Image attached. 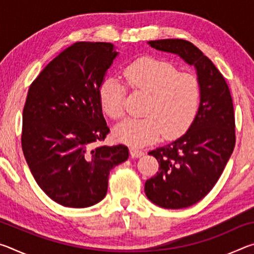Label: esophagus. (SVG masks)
<instances>
[{
	"label": "esophagus",
	"mask_w": 254,
	"mask_h": 254,
	"mask_svg": "<svg viewBox=\"0 0 254 254\" xmlns=\"http://www.w3.org/2000/svg\"><path fill=\"white\" fill-rule=\"evenodd\" d=\"M130 154H131V157H133V158H140V157L143 156L144 152H143V150H141L139 148L132 147V148H130Z\"/></svg>",
	"instance_id": "esophagus-1"
}]
</instances>
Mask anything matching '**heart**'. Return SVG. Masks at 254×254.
Returning <instances> with one entry per match:
<instances>
[{"instance_id": "b5f03b06", "label": "heart", "mask_w": 254, "mask_h": 254, "mask_svg": "<svg viewBox=\"0 0 254 254\" xmlns=\"http://www.w3.org/2000/svg\"><path fill=\"white\" fill-rule=\"evenodd\" d=\"M123 79L132 91L149 94L144 118L127 119L114 128L119 141L130 145L177 139L185 134L198 114L201 87L194 74L180 71L173 64L153 57H141L124 67ZM115 77H106L98 88L102 111L113 120L124 115L127 86Z\"/></svg>"}]
</instances>
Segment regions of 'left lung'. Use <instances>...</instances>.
Instances as JSON below:
<instances>
[{"label": "left lung", "instance_id": "1", "mask_svg": "<svg viewBox=\"0 0 254 254\" xmlns=\"http://www.w3.org/2000/svg\"><path fill=\"white\" fill-rule=\"evenodd\" d=\"M149 45L178 55L194 66L201 87L198 114L189 130L174 142L149 152L158 160L159 171L144 186L148 198L160 207H189L212 190L233 152V101L220 70L191 42L163 39Z\"/></svg>", "mask_w": 254, "mask_h": 254}]
</instances>
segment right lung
<instances>
[{"label": "right lung", "mask_w": 254, "mask_h": 254, "mask_svg": "<svg viewBox=\"0 0 254 254\" xmlns=\"http://www.w3.org/2000/svg\"><path fill=\"white\" fill-rule=\"evenodd\" d=\"M117 56L109 42H76L30 85L22 115L24 158L39 187L66 207L101 201L111 169L128 158L123 144H94L110 132L98 88Z\"/></svg>", "instance_id": "1"}]
</instances>
